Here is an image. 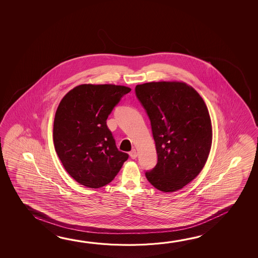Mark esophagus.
Listing matches in <instances>:
<instances>
[{
  "instance_id": "1",
  "label": "esophagus",
  "mask_w": 258,
  "mask_h": 258,
  "mask_svg": "<svg viewBox=\"0 0 258 258\" xmlns=\"http://www.w3.org/2000/svg\"><path fill=\"white\" fill-rule=\"evenodd\" d=\"M130 156H131L132 159H135L137 158V156H138V153L136 151V149H132L131 152H130Z\"/></svg>"
}]
</instances>
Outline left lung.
Instances as JSON below:
<instances>
[{
	"instance_id": "left-lung-1",
	"label": "left lung",
	"mask_w": 258,
	"mask_h": 258,
	"mask_svg": "<svg viewBox=\"0 0 258 258\" xmlns=\"http://www.w3.org/2000/svg\"><path fill=\"white\" fill-rule=\"evenodd\" d=\"M135 92L150 119L157 153L146 177L164 192L180 190L203 170L211 151L207 106L185 83L152 82L137 85Z\"/></svg>"
}]
</instances>
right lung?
Wrapping results in <instances>:
<instances>
[{"label": "right lung", "instance_id": "obj_1", "mask_svg": "<svg viewBox=\"0 0 258 258\" xmlns=\"http://www.w3.org/2000/svg\"><path fill=\"white\" fill-rule=\"evenodd\" d=\"M126 86L81 85L63 96L55 112L53 138L60 160L76 182L89 188L110 183L127 161L106 120Z\"/></svg>", "mask_w": 258, "mask_h": 258}]
</instances>
